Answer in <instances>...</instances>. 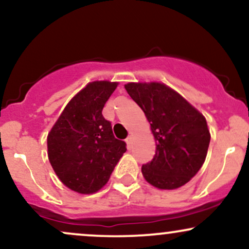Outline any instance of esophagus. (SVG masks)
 <instances>
[{
  "label": "esophagus",
  "mask_w": 249,
  "mask_h": 249,
  "mask_svg": "<svg viewBox=\"0 0 249 249\" xmlns=\"http://www.w3.org/2000/svg\"><path fill=\"white\" fill-rule=\"evenodd\" d=\"M132 141H133V137L131 136V134L127 137L126 139H125V142H126V144H127L128 147H131V145H132Z\"/></svg>",
  "instance_id": "esophagus-1"
}]
</instances>
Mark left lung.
I'll return each instance as SVG.
<instances>
[{"label": "left lung", "mask_w": 249, "mask_h": 249, "mask_svg": "<svg viewBox=\"0 0 249 249\" xmlns=\"http://www.w3.org/2000/svg\"><path fill=\"white\" fill-rule=\"evenodd\" d=\"M125 89L144 111L156 139V154L142 167L144 178L161 190L185 185L206 158L211 134L205 117L160 83H128Z\"/></svg>", "instance_id": "1"}]
</instances>
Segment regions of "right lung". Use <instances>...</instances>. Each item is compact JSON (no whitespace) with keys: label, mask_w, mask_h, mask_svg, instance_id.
Wrapping results in <instances>:
<instances>
[{"label":"right lung","mask_w":249,"mask_h":249,"mask_svg":"<svg viewBox=\"0 0 249 249\" xmlns=\"http://www.w3.org/2000/svg\"><path fill=\"white\" fill-rule=\"evenodd\" d=\"M117 83L92 82L69 102L48 136V156L59 180L78 193H95L110 179L126 142L102 115Z\"/></svg>","instance_id":"obj_1"}]
</instances>
